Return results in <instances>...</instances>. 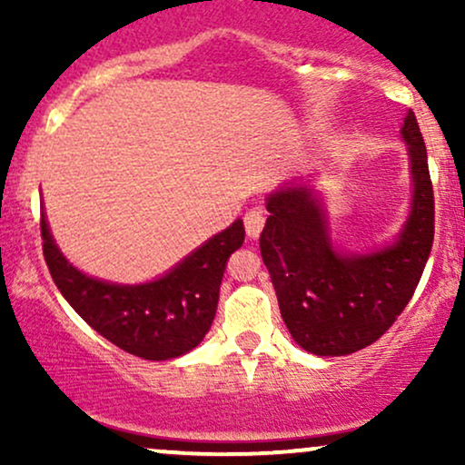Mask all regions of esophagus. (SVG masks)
Segmentation results:
<instances>
[{"label": "esophagus", "instance_id": "34e87169", "mask_svg": "<svg viewBox=\"0 0 465 465\" xmlns=\"http://www.w3.org/2000/svg\"><path fill=\"white\" fill-rule=\"evenodd\" d=\"M264 221H266V214H264L262 207H251V210L244 212L242 223H244V229H247V236L258 238L260 232H262V227H264Z\"/></svg>", "mask_w": 465, "mask_h": 465}]
</instances>
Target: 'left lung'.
<instances>
[{
    "mask_svg": "<svg viewBox=\"0 0 465 465\" xmlns=\"http://www.w3.org/2000/svg\"><path fill=\"white\" fill-rule=\"evenodd\" d=\"M402 137L413 173V210L391 247L365 255L336 253L323 207L308 188L269 196L260 253L288 332L319 356L359 351L391 328L413 297L435 236V196L424 137L409 109Z\"/></svg>",
    "mask_w": 465,
    "mask_h": 465,
    "instance_id": "1",
    "label": "left lung"
}]
</instances>
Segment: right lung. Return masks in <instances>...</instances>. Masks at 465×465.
<instances>
[{
	"mask_svg": "<svg viewBox=\"0 0 465 465\" xmlns=\"http://www.w3.org/2000/svg\"><path fill=\"white\" fill-rule=\"evenodd\" d=\"M44 258L52 280L98 334L146 361L177 359L201 343L214 322L227 258L244 240L242 221L216 233L162 280L117 286L74 269L56 249L41 212Z\"/></svg>",
	"mask_w": 465,
	"mask_h": 465,
	"instance_id": "add662e5",
	"label": "right lung"
}]
</instances>
